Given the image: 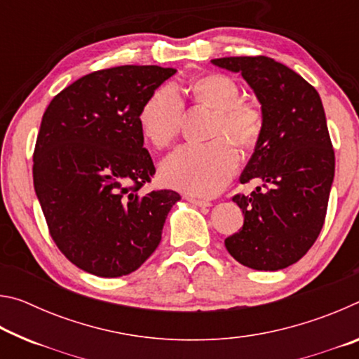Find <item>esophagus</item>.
<instances>
[{
  "instance_id": "34e87169",
  "label": "esophagus",
  "mask_w": 359,
  "mask_h": 359,
  "mask_svg": "<svg viewBox=\"0 0 359 359\" xmlns=\"http://www.w3.org/2000/svg\"><path fill=\"white\" fill-rule=\"evenodd\" d=\"M187 201L191 203L194 205H198V208H209L210 201H205V199H199V198H193V196H187Z\"/></svg>"
}]
</instances>
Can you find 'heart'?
Masks as SVG:
<instances>
[{
    "label": "heart",
    "mask_w": 359,
    "mask_h": 359,
    "mask_svg": "<svg viewBox=\"0 0 359 359\" xmlns=\"http://www.w3.org/2000/svg\"><path fill=\"white\" fill-rule=\"evenodd\" d=\"M196 104L214 111L208 144H187L163 160L160 177L166 185L198 196H212L222 190L239 165L234 145L248 149L263 131V111L255 101L241 96L239 85L224 74H205L188 85ZM184 120V101L171 85L151 93L139 112L142 135L155 145L174 141Z\"/></svg>",
    "instance_id": "heart-1"
}]
</instances>
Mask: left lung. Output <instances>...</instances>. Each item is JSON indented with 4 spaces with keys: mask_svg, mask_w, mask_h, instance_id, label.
<instances>
[{
    "mask_svg": "<svg viewBox=\"0 0 359 359\" xmlns=\"http://www.w3.org/2000/svg\"><path fill=\"white\" fill-rule=\"evenodd\" d=\"M212 63L241 72L263 111V131L241 175V184L259 179L263 187L233 198L244 226L224 245L252 269H285L309 252L325 223L336 160L323 104L311 83L269 57Z\"/></svg>",
    "mask_w": 359,
    "mask_h": 359,
    "instance_id": "1",
    "label": "left lung"
}]
</instances>
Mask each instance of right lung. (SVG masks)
Wrapping results in <instances>:
<instances>
[{
	"instance_id": "obj_1",
	"label": "right lung",
	"mask_w": 359,
	"mask_h": 359,
	"mask_svg": "<svg viewBox=\"0 0 359 359\" xmlns=\"http://www.w3.org/2000/svg\"><path fill=\"white\" fill-rule=\"evenodd\" d=\"M175 74L161 66L95 71L60 92L42 115L33 184L48 233L72 264L98 277L136 271L161 241L180 194H141L155 174L139 112Z\"/></svg>"
}]
</instances>
